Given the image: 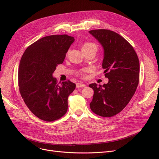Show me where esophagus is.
<instances>
[{
  "instance_id": "esophagus-1",
  "label": "esophagus",
  "mask_w": 159,
  "mask_h": 159,
  "mask_svg": "<svg viewBox=\"0 0 159 159\" xmlns=\"http://www.w3.org/2000/svg\"><path fill=\"white\" fill-rule=\"evenodd\" d=\"M76 86H77V88H84V87H86V85L84 84H83V83H81V82L77 83Z\"/></svg>"
}]
</instances>
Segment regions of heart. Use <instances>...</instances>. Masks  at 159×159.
Listing matches in <instances>:
<instances>
[{
  "label": "heart",
  "mask_w": 159,
  "mask_h": 159,
  "mask_svg": "<svg viewBox=\"0 0 159 159\" xmlns=\"http://www.w3.org/2000/svg\"><path fill=\"white\" fill-rule=\"evenodd\" d=\"M97 45L95 43H90V42H86L82 46V51H86V50H89V49H94L97 52ZM88 71L87 69H84L79 72V74L82 76H84V73H86Z\"/></svg>",
  "instance_id": "obj_1"
}]
</instances>
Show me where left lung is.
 Listing matches in <instances>:
<instances>
[{"mask_svg": "<svg viewBox=\"0 0 159 159\" xmlns=\"http://www.w3.org/2000/svg\"><path fill=\"white\" fill-rule=\"evenodd\" d=\"M89 32L104 48L102 68L109 79L103 86L89 85L94 91L90 108L99 116L110 117L120 113L135 94L139 82V58L133 46L118 33L104 29Z\"/></svg>", "mask_w": 159, "mask_h": 159, "instance_id": "left-lung-1", "label": "left lung"}]
</instances>
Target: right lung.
Segmentation results:
<instances>
[{
	"label": "right lung",
	"instance_id": "right-lung-1",
	"mask_svg": "<svg viewBox=\"0 0 159 159\" xmlns=\"http://www.w3.org/2000/svg\"><path fill=\"white\" fill-rule=\"evenodd\" d=\"M74 40L67 35L46 36L29 46L21 58L20 93L29 110L41 120H58L68 110V98L76 85L69 80L59 84L52 74Z\"/></svg>",
	"mask_w": 159,
	"mask_h": 159
}]
</instances>
